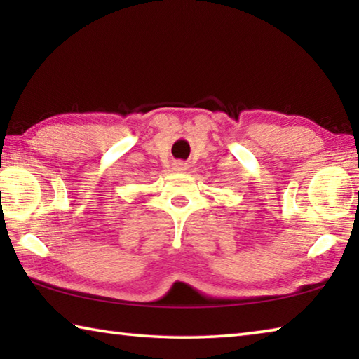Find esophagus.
Instances as JSON below:
<instances>
[{
  "label": "esophagus",
  "mask_w": 359,
  "mask_h": 359,
  "mask_svg": "<svg viewBox=\"0 0 359 359\" xmlns=\"http://www.w3.org/2000/svg\"><path fill=\"white\" fill-rule=\"evenodd\" d=\"M172 169H174V171H177V172H185L187 169H188V165H187V163H184V161H175Z\"/></svg>",
  "instance_id": "esophagus-1"
}]
</instances>
